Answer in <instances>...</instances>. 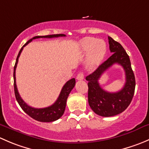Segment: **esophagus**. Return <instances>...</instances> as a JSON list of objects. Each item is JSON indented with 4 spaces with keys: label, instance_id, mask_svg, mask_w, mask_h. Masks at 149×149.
Masks as SVG:
<instances>
[{
    "label": "esophagus",
    "instance_id": "obj_1",
    "mask_svg": "<svg viewBox=\"0 0 149 149\" xmlns=\"http://www.w3.org/2000/svg\"><path fill=\"white\" fill-rule=\"evenodd\" d=\"M84 78V76L83 72H79V74H78L77 76H76V79H77V80H83Z\"/></svg>",
    "mask_w": 149,
    "mask_h": 149
}]
</instances>
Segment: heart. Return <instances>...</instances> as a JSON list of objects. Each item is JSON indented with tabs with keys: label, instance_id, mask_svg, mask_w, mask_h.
Here are the masks:
<instances>
[{
	"label": "heart",
	"instance_id": "heart-1",
	"mask_svg": "<svg viewBox=\"0 0 149 149\" xmlns=\"http://www.w3.org/2000/svg\"><path fill=\"white\" fill-rule=\"evenodd\" d=\"M81 51L84 53L89 52L88 66L90 68L96 67L102 61L106 54V44L103 40L92 37L84 38L80 42Z\"/></svg>",
	"mask_w": 149,
	"mask_h": 149
}]
</instances>
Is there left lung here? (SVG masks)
<instances>
[{
    "label": "left lung",
    "mask_w": 149,
    "mask_h": 149,
    "mask_svg": "<svg viewBox=\"0 0 149 149\" xmlns=\"http://www.w3.org/2000/svg\"><path fill=\"white\" fill-rule=\"evenodd\" d=\"M108 40L112 55L86 77L88 81V104L97 115L102 117L115 116L125 110L131 102L136 87V79L128 55L123 46L112 37H108ZM115 63L120 65L124 69L126 84L118 93H108L100 86L98 81L103 72Z\"/></svg>",
    "instance_id": "left-lung-1"
}]
</instances>
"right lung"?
Here are the masks:
<instances>
[{
	"mask_svg": "<svg viewBox=\"0 0 149 149\" xmlns=\"http://www.w3.org/2000/svg\"><path fill=\"white\" fill-rule=\"evenodd\" d=\"M65 37V34H51V35H46V36H36L31 38V40L26 42V44L24 45L22 47V49L19 51V54H18L17 58H16V63H15L14 68H13V81H14V93L15 97H16V100H17L18 103L20 105L21 108L29 115L31 118L36 120L37 121L40 122H44V123H49V122H53L59 119L60 118L62 117L63 115L64 111H65V106H66V102H67L68 97L69 94L70 93L71 90L73 89V87L75 86L76 84V80L75 79H71L65 83V85L63 87L62 90L61 91L59 97H58V100L55 101V102L52 104L51 106L47 107L45 108H34L31 107L29 106V105L24 101L22 99V97L19 95V93L18 91L17 86H16V68L17 66L18 61H19V58L20 56V54L22 51L23 50L24 47H25L26 45L29 44L30 42L32 41L33 40L38 38H53V37Z\"/></svg>",
	"mask_w": 149,
	"mask_h": 149,
	"instance_id": "1",
	"label": "right lung"
}]
</instances>
